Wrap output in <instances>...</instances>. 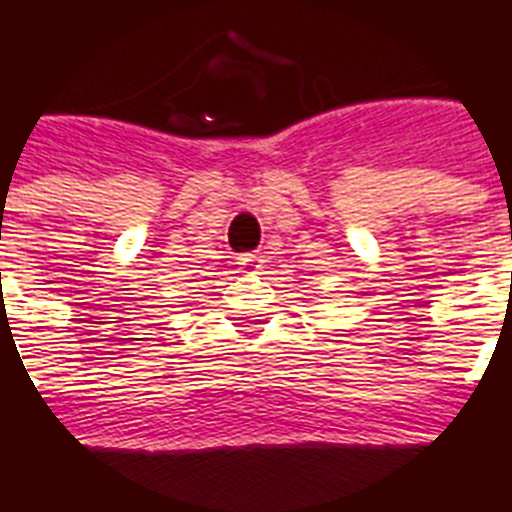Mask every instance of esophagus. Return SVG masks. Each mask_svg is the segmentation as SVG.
I'll list each match as a JSON object with an SVG mask.
<instances>
[{"label": "esophagus", "instance_id": "34e87169", "mask_svg": "<svg viewBox=\"0 0 512 512\" xmlns=\"http://www.w3.org/2000/svg\"><path fill=\"white\" fill-rule=\"evenodd\" d=\"M239 265H241V271H244V273H260V268H263V257H260V255H241Z\"/></svg>", "mask_w": 512, "mask_h": 512}]
</instances>
